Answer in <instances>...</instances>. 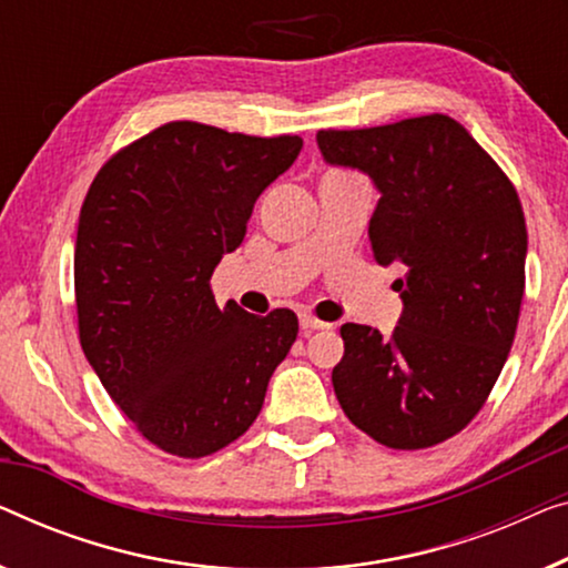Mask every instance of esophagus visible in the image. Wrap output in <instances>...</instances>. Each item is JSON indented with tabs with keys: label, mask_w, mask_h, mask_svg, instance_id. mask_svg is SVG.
I'll return each instance as SVG.
<instances>
[{
	"label": "esophagus",
	"mask_w": 568,
	"mask_h": 568,
	"mask_svg": "<svg viewBox=\"0 0 568 568\" xmlns=\"http://www.w3.org/2000/svg\"><path fill=\"white\" fill-rule=\"evenodd\" d=\"M300 325H302L304 335L312 333V331H327V327H331V323H323V320H317L312 315H300Z\"/></svg>",
	"instance_id": "esophagus-1"
}]
</instances>
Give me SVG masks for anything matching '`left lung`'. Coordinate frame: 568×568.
Returning <instances> with one entry per match:
<instances>
[{"mask_svg":"<svg viewBox=\"0 0 568 568\" xmlns=\"http://www.w3.org/2000/svg\"><path fill=\"white\" fill-rule=\"evenodd\" d=\"M317 145L331 166L364 171L379 189L374 258L405 268L392 335L341 327L335 397L382 446L430 448L474 420L513 348L528 253L520 200L448 114L320 130Z\"/></svg>","mask_w":568,"mask_h":568,"instance_id":"8db88e82","label":"left lung"}]
</instances>
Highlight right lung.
I'll return each instance as SVG.
<instances>
[{
    "label": "right lung",
    "mask_w": 568,
    "mask_h": 568,
    "mask_svg": "<svg viewBox=\"0 0 568 568\" xmlns=\"http://www.w3.org/2000/svg\"><path fill=\"white\" fill-rule=\"evenodd\" d=\"M300 151V135L166 122L114 153L81 204V348L114 405L171 456L202 458L241 438L297 341L292 310L217 307L210 278Z\"/></svg>",
    "instance_id": "right-lung-1"
}]
</instances>
